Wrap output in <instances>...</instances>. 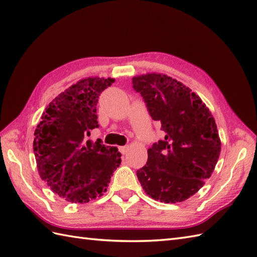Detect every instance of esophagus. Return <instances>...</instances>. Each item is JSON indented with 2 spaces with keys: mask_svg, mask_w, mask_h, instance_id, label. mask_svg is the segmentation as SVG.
Returning a JSON list of instances; mask_svg holds the SVG:
<instances>
[{
  "mask_svg": "<svg viewBox=\"0 0 257 257\" xmlns=\"http://www.w3.org/2000/svg\"><path fill=\"white\" fill-rule=\"evenodd\" d=\"M129 150V147H127V146H122V147H119V151L121 152L122 155H125L127 154V151Z\"/></svg>",
  "mask_w": 257,
  "mask_h": 257,
  "instance_id": "esophagus-1",
  "label": "esophagus"
}]
</instances>
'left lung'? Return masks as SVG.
<instances>
[{
  "mask_svg": "<svg viewBox=\"0 0 257 257\" xmlns=\"http://www.w3.org/2000/svg\"><path fill=\"white\" fill-rule=\"evenodd\" d=\"M133 87L166 133L148 149L147 165L137 171L141 187L165 203L187 200L203 187L219 160L215 120L195 92L167 75L136 76Z\"/></svg>",
  "mask_w": 257,
  "mask_h": 257,
  "instance_id": "left-lung-1",
  "label": "left lung"
}]
</instances>
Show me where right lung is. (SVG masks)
I'll return each mask as SVG.
<instances>
[{
    "label": "right lung",
    "instance_id": "1",
    "mask_svg": "<svg viewBox=\"0 0 257 257\" xmlns=\"http://www.w3.org/2000/svg\"><path fill=\"white\" fill-rule=\"evenodd\" d=\"M113 78L88 77L61 92L43 112L33 149L40 177L54 193L72 203H86L107 191L120 152L98 139L86 140L98 128L97 102Z\"/></svg>",
    "mask_w": 257,
    "mask_h": 257
}]
</instances>
